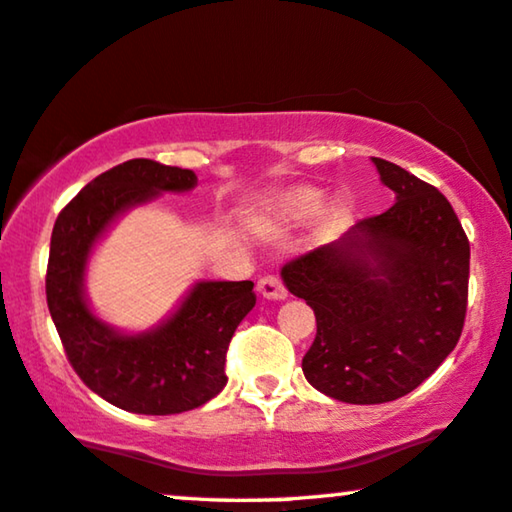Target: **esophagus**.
I'll return each instance as SVG.
<instances>
[{
	"label": "esophagus",
	"instance_id": "esophagus-1",
	"mask_svg": "<svg viewBox=\"0 0 512 512\" xmlns=\"http://www.w3.org/2000/svg\"><path fill=\"white\" fill-rule=\"evenodd\" d=\"M257 292L264 299H285L288 297V290H285V285L281 278L276 276H262L260 281H257Z\"/></svg>",
	"mask_w": 512,
	"mask_h": 512
}]
</instances>
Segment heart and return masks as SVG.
<instances>
[{
  "label": "heart",
  "mask_w": 512,
  "mask_h": 512,
  "mask_svg": "<svg viewBox=\"0 0 512 512\" xmlns=\"http://www.w3.org/2000/svg\"><path fill=\"white\" fill-rule=\"evenodd\" d=\"M327 202L323 189L316 187H292L285 192H278L269 196L262 203L260 213L255 217L257 227L264 231H276L288 224H299L311 220V217L320 215ZM323 214V222L327 231H342L346 224L353 220V210H356V201L351 194H339L328 203Z\"/></svg>",
  "instance_id": "obj_1"
}]
</instances>
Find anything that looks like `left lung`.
Masks as SVG:
<instances>
[{"mask_svg": "<svg viewBox=\"0 0 512 512\" xmlns=\"http://www.w3.org/2000/svg\"><path fill=\"white\" fill-rule=\"evenodd\" d=\"M372 163L393 206L281 271L316 313L306 381L351 405L391 403L431 377L459 342L468 302L470 245L454 208L405 168Z\"/></svg>", "mask_w": 512, "mask_h": 512, "instance_id": "left-lung-1", "label": "left lung"}]
</instances>
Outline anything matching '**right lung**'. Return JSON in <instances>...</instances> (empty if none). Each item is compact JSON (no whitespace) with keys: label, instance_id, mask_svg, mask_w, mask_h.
<instances>
[{"label":"right lung","instance_id":"1","mask_svg":"<svg viewBox=\"0 0 512 512\" xmlns=\"http://www.w3.org/2000/svg\"><path fill=\"white\" fill-rule=\"evenodd\" d=\"M196 182L194 170L131 159L88 182L53 224L46 302L67 360L93 393L126 412L163 417L215 398L227 386L231 337L255 306L252 281H196L161 323L126 332L88 302V262L114 222Z\"/></svg>","mask_w":512,"mask_h":512}]
</instances>
